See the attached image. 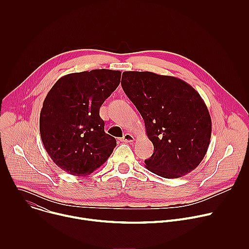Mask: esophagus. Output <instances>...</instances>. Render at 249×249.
<instances>
[{"label":"esophagus","instance_id":"1","mask_svg":"<svg viewBox=\"0 0 249 249\" xmlns=\"http://www.w3.org/2000/svg\"><path fill=\"white\" fill-rule=\"evenodd\" d=\"M134 136L130 133H125V135L121 138V141L122 142H125V143H132V142H134Z\"/></svg>","mask_w":249,"mask_h":249}]
</instances>
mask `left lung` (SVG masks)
Listing matches in <instances>:
<instances>
[{
    "label": "left lung",
    "instance_id": "left-lung-1",
    "mask_svg": "<svg viewBox=\"0 0 249 249\" xmlns=\"http://www.w3.org/2000/svg\"><path fill=\"white\" fill-rule=\"evenodd\" d=\"M121 85L143 117L154 154L146 167L164 178L194 170L210 144L212 120L207 105L186 82L152 72L128 71Z\"/></svg>",
    "mask_w": 249,
    "mask_h": 249
}]
</instances>
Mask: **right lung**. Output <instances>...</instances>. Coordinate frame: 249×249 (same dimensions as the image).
Listing matches in <instances>:
<instances>
[{
    "mask_svg": "<svg viewBox=\"0 0 249 249\" xmlns=\"http://www.w3.org/2000/svg\"><path fill=\"white\" fill-rule=\"evenodd\" d=\"M120 79V71H85L60 78L47 93L40 111L41 140L55 164L69 174L92 173L116 147L115 138L104 132L99 108Z\"/></svg>",
    "mask_w": 249,
    "mask_h": 249,
    "instance_id": "add662e5",
    "label": "right lung"
}]
</instances>
